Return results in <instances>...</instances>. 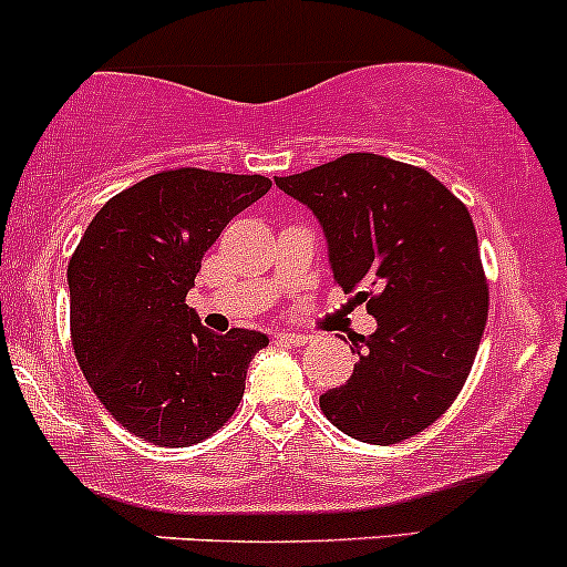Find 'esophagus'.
Listing matches in <instances>:
<instances>
[{"label":"esophagus","instance_id":"1","mask_svg":"<svg viewBox=\"0 0 567 567\" xmlns=\"http://www.w3.org/2000/svg\"><path fill=\"white\" fill-rule=\"evenodd\" d=\"M276 337H278V340H281V342H286V346H295V348L308 346V342H310L308 334H297V332H278Z\"/></svg>","mask_w":567,"mask_h":567}]
</instances>
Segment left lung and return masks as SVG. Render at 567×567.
I'll list each match as a JSON object with an SVG mask.
<instances>
[{"label":"left lung","instance_id":"8db88e82","mask_svg":"<svg viewBox=\"0 0 567 567\" xmlns=\"http://www.w3.org/2000/svg\"><path fill=\"white\" fill-rule=\"evenodd\" d=\"M318 216L334 284L378 318L351 337L359 364L321 396L348 436L396 444L447 412L472 372L489 291L468 208L425 168L351 152L276 176Z\"/></svg>","mask_w":567,"mask_h":567}]
</instances>
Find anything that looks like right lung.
<instances>
[{
	"instance_id": "1",
	"label": "right lung",
	"mask_w": 567,
	"mask_h": 567,
	"mask_svg": "<svg viewBox=\"0 0 567 567\" xmlns=\"http://www.w3.org/2000/svg\"><path fill=\"white\" fill-rule=\"evenodd\" d=\"M272 182L168 168L104 203L69 259V327L87 385L131 434L189 447L238 410L267 337L214 334L187 305L203 254Z\"/></svg>"
}]
</instances>
